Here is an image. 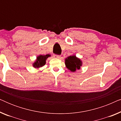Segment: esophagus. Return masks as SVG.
Listing matches in <instances>:
<instances>
[{
    "instance_id": "34e87169",
    "label": "esophagus",
    "mask_w": 121,
    "mask_h": 121,
    "mask_svg": "<svg viewBox=\"0 0 121 121\" xmlns=\"http://www.w3.org/2000/svg\"><path fill=\"white\" fill-rule=\"evenodd\" d=\"M54 58H59L61 57V56L60 55H57V54H54L53 55Z\"/></svg>"
}]
</instances>
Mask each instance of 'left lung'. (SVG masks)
Wrapping results in <instances>:
<instances>
[{"instance_id": "obj_1", "label": "left lung", "mask_w": 121, "mask_h": 121, "mask_svg": "<svg viewBox=\"0 0 121 121\" xmlns=\"http://www.w3.org/2000/svg\"><path fill=\"white\" fill-rule=\"evenodd\" d=\"M65 67L72 72H75L80 69L82 65V60L75 55L70 56L65 59Z\"/></svg>"}]
</instances>
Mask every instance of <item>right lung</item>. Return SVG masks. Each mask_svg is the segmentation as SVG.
Wrapping results in <instances>:
<instances>
[{
    "mask_svg": "<svg viewBox=\"0 0 121 121\" xmlns=\"http://www.w3.org/2000/svg\"><path fill=\"white\" fill-rule=\"evenodd\" d=\"M51 54H47L46 55H41L39 54L36 57V59L32 63L33 67L35 68L39 69V68L42 67L46 64V60L48 58L51 57Z\"/></svg>",
    "mask_w": 121,
    "mask_h": 121,
    "instance_id": "1",
    "label": "right lung"
}]
</instances>
